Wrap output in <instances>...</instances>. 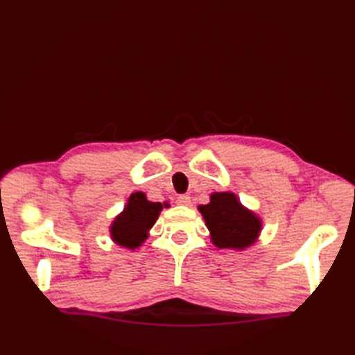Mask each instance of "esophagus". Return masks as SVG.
<instances>
[{"label":"esophagus","mask_w":355,"mask_h":355,"mask_svg":"<svg viewBox=\"0 0 355 355\" xmlns=\"http://www.w3.org/2000/svg\"><path fill=\"white\" fill-rule=\"evenodd\" d=\"M177 203H178V205L188 207L189 203H191V197H189V196H186V194H183V196H178V197H177Z\"/></svg>","instance_id":"obj_1"}]
</instances>
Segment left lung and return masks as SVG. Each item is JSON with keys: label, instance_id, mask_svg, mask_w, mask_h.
I'll return each mask as SVG.
<instances>
[{"label": "left lung", "instance_id": "8db88e82", "mask_svg": "<svg viewBox=\"0 0 355 355\" xmlns=\"http://www.w3.org/2000/svg\"><path fill=\"white\" fill-rule=\"evenodd\" d=\"M199 211L216 248L244 250L260 236L261 219L245 208L233 192H213L209 203L200 205Z\"/></svg>", "mask_w": 355, "mask_h": 355}]
</instances>
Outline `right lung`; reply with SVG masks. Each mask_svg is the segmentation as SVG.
Segmentation results:
<instances>
[{
    "label": "right lung",
    "instance_id": "add662e5",
    "mask_svg": "<svg viewBox=\"0 0 355 355\" xmlns=\"http://www.w3.org/2000/svg\"><path fill=\"white\" fill-rule=\"evenodd\" d=\"M163 208H169V203L150 202L144 192H133L123 211L112 220L110 227L111 239L120 248L130 250L141 248Z\"/></svg>",
    "mask_w": 355,
    "mask_h": 355
}]
</instances>
